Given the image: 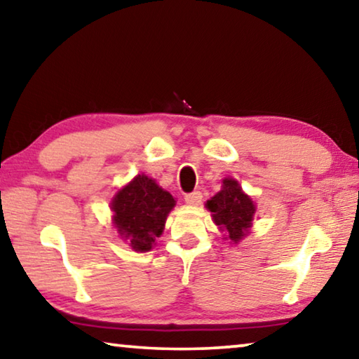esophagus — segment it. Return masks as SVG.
<instances>
[{
    "label": "esophagus",
    "instance_id": "esophagus-1",
    "mask_svg": "<svg viewBox=\"0 0 359 359\" xmlns=\"http://www.w3.org/2000/svg\"><path fill=\"white\" fill-rule=\"evenodd\" d=\"M184 201L187 205H198L202 201V194L198 191H194L191 194H186L184 196Z\"/></svg>",
    "mask_w": 359,
    "mask_h": 359
}]
</instances>
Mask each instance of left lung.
<instances>
[{
    "label": "left lung",
    "mask_w": 359,
    "mask_h": 359,
    "mask_svg": "<svg viewBox=\"0 0 359 359\" xmlns=\"http://www.w3.org/2000/svg\"><path fill=\"white\" fill-rule=\"evenodd\" d=\"M211 211L219 231H226L227 240L238 243L252 226L256 207L251 197L242 191L238 181L233 178L222 180V189L205 203Z\"/></svg>",
    "instance_id": "left-lung-1"
}]
</instances>
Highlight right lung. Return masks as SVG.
Instances as JSON below:
<instances>
[{"label": "right lung", "instance_id": "right-lung-1", "mask_svg": "<svg viewBox=\"0 0 359 359\" xmlns=\"http://www.w3.org/2000/svg\"><path fill=\"white\" fill-rule=\"evenodd\" d=\"M173 207L172 194L146 175L135 176L111 202L113 222L121 238L140 252L149 251L156 245Z\"/></svg>", "mask_w": 359, "mask_h": 359}]
</instances>
